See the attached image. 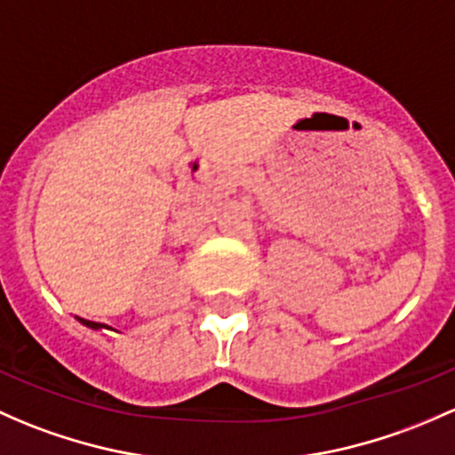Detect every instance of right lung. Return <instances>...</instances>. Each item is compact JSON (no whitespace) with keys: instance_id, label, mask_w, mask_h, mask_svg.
I'll return each instance as SVG.
<instances>
[{"instance_id":"add662e5","label":"right lung","mask_w":455,"mask_h":455,"mask_svg":"<svg viewBox=\"0 0 455 455\" xmlns=\"http://www.w3.org/2000/svg\"><path fill=\"white\" fill-rule=\"evenodd\" d=\"M80 323H83V324H87V327H91V329H100V327H104V324H100V323H93V320H84V318H80Z\"/></svg>"}]
</instances>
